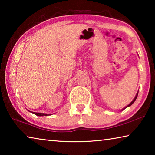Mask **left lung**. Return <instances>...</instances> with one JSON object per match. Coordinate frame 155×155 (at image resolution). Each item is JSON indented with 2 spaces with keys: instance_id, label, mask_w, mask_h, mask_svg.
I'll list each match as a JSON object with an SVG mask.
<instances>
[{
  "instance_id": "obj_1",
  "label": "left lung",
  "mask_w": 155,
  "mask_h": 155,
  "mask_svg": "<svg viewBox=\"0 0 155 155\" xmlns=\"http://www.w3.org/2000/svg\"><path fill=\"white\" fill-rule=\"evenodd\" d=\"M137 95H138V93L137 94V95H136V96L135 97V98H134V99H133V101L132 102H131V103H130L129 104H128V106H127V107H129V106H130V105H132V104H133V103H134V102L135 101V100H136V98H137ZM124 109H125V108H124ZM124 109H123V110H124Z\"/></svg>"
}]
</instances>
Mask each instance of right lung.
Segmentation results:
<instances>
[{
	"mask_svg": "<svg viewBox=\"0 0 155 155\" xmlns=\"http://www.w3.org/2000/svg\"><path fill=\"white\" fill-rule=\"evenodd\" d=\"M33 114H35L36 115H38V116H43V115H48V114H41V113H35V112H32Z\"/></svg>",
	"mask_w": 155,
	"mask_h": 155,
	"instance_id": "obj_1",
	"label": "right lung"
}]
</instances>
